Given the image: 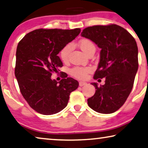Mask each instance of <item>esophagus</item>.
I'll list each match as a JSON object with an SVG mask.
<instances>
[{"label":"esophagus","mask_w":148,"mask_h":148,"mask_svg":"<svg viewBox=\"0 0 148 148\" xmlns=\"http://www.w3.org/2000/svg\"><path fill=\"white\" fill-rule=\"evenodd\" d=\"M87 85V83L86 82H79V86H86Z\"/></svg>","instance_id":"1"}]
</instances>
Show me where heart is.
Listing matches in <instances>:
<instances>
[{
	"instance_id": "b5f03b06",
	"label": "heart",
	"mask_w": 148,
	"mask_h": 148,
	"mask_svg": "<svg viewBox=\"0 0 148 148\" xmlns=\"http://www.w3.org/2000/svg\"><path fill=\"white\" fill-rule=\"evenodd\" d=\"M80 49L85 53L86 54H88L92 48H95V46L93 42L88 39H82L79 42ZM72 50V45H67L65 46L61 50L60 55L62 60L66 62L68 60V56L70 51ZM92 68L90 67H74L70 70V74L72 76L75 77L76 78L80 79V80H84L87 78L88 74L91 72Z\"/></svg>"
}]
</instances>
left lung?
I'll use <instances>...</instances> for the list:
<instances>
[{"instance_id":"obj_1","label":"left lung","mask_w":148,"mask_h":148,"mask_svg":"<svg viewBox=\"0 0 148 148\" xmlns=\"http://www.w3.org/2000/svg\"><path fill=\"white\" fill-rule=\"evenodd\" d=\"M81 36L91 40L101 48L94 79H105V84L100 86L92 83L96 90L88 99V104L98 113L115 112L130 94L138 69L135 39L126 30L114 24L89 26L82 30Z\"/></svg>"}]
</instances>
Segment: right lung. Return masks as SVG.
I'll list each match as a JSON object with an SVG mask.
<instances>
[{
    "instance_id": "1",
    "label": "right lung",
    "mask_w": 148,
    "mask_h": 148,
    "mask_svg": "<svg viewBox=\"0 0 148 148\" xmlns=\"http://www.w3.org/2000/svg\"><path fill=\"white\" fill-rule=\"evenodd\" d=\"M80 31V28H40L19 42L15 76L24 98L38 113L52 115L60 112L67 106L70 93L78 88V82L67 78L66 73H62L60 82L52 80L51 76L63 66L57 55Z\"/></svg>"
}]
</instances>
